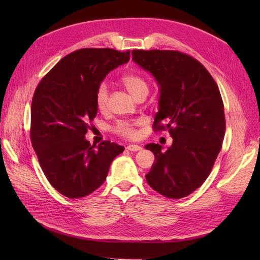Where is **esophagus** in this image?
Here are the masks:
<instances>
[{
  "instance_id": "34e87169",
  "label": "esophagus",
  "mask_w": 260,
  "mask_h": 260,
  "mask_svg": "<svg viewBox=\"0 0 260 260\" xmlns=\"http://www.w3.org/2000/svg\"><path fill=\"white\" fill-rule=\"evenodd\" d=\"M127 150L132 151V152H137V151H141L142 147L140 145H135V144H129L127 146Z\"/></svg>"
}]
</instances>
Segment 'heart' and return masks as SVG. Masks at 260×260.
I'll use <instances>...</instances> for the list:
<instances>
[{
	"instance_id": "heart-1",
	"label": "heart",
	"mask_w": 260,
	"mask_h": 260,
	"mask_svg": "<svg viewBox=\"0 0 260 260\" xmlns=\"http://www.w3.org/2000/svg\"><path fill=\"white\" fill-rule=\"evenodd\" d=\"M121 84L128 90L132 95L136 98L143 95V93H147L148 86L146 80L139 74L135 73H128L125 74L120 78ZM95 103L96 107L99 110H105L107 108L108 104V88L105 84H101L96 89L95 92ZM143 124V119H121L118 120L113 126V132L125 139L133 140L136 139L137 131L136 127Z\"/></svg>"
}]
</instances>
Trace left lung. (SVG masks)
<instances>
[{"label":"left lung","instance_id":"obj_1","mask_svg":"<svg viewBox=\"0 0 260 260\" xmlns=\"http://www.w3.org/2000/svg\"><path fill=\"white\" fill-rule=\"evenodd\" d=\"M133 60L159 86L154 131H169L173 143L162 152L147 144L155 161L145 178L163 197L181 199L207 180L221 150L225 118L221 93L204 66L174 50H133Z\"/></svg>","mask_w":260,"mask_h":260}]
</instances>
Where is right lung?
Listing matches in <instances>:
<instances>
[{"instance_id": "1", "label": "right lung", "mask_w": 260, "mask_h": 260, "mask_svg": "<svg viewBox=\"0 0 260 260\" xmlns=\"http://www.w3.org/2000/svg\"><path fill=\"white\" fill-rule=\"evenodd\" d=\"M129 50L79 49L63 57L33 93L30 139L40 167L54 189L69 199L101 186L124 146L85 139L98 108L95 92L110 70L129 60Z\"/></svg>"}]
</instances>
